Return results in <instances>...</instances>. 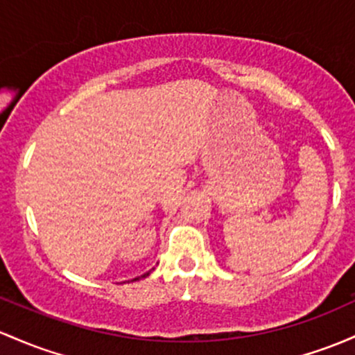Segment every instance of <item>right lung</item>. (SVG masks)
Listing matches in <instances>:
<instances>
[{
    "label": "right lung",
    "instance_id": "add662e5",
    "mask_svg": "<svg viewBox=\"0 0 355 355\" xmlns=\"http://www.w3.org/2000/svg\"><path fill=\"white\" fill-rule=\"evenodd\" d=\"M150 272H151V271H148V272H145V275L138 276V278H135V279H133V282H136V279H139V278H146V276H148V275H150Z\"/></svg>",
    "mask_w": 355,
    "mask_h": 355
}]
</instances>
